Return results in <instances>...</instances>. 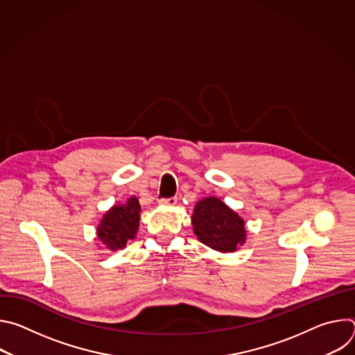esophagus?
Returning a JSON list of instances; mask_svg holds the SVG:
<instances>
[{
    "label": "esophagus",
    "mask_w": 355,
    "mask_h": 355,
    "mask_svg": "<svg viewBox=\"0 0 355 355\" xmlns=\"http://www.w3.org/2000/svg\"><path fill=\"white\" fill-rule=\"evenodd\" d=\"M160 204L162 205H168V207H173L177 204V196H171V198H164V199H160Z\"/></svg>",
    "instance_id": "esophagus-1"
}]
</instances>
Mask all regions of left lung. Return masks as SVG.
Returning a JSON list of instances; mask_svg holds the SVG:
<instances>
[{
	"mask_svg": "<svg viewBox=\"0 0 355 355\" xmlns=\"http://www.w3.org/2000/svg\"><path fill=\"white\" fill-rule=\"evenodd\" d=\"M193 232L208 247L230 252L245 240L244 220L218 198L199 200L192 215Z\"/></svg>",
	"mask_w": 355,
	"mask_h": 355,
	"instance_id": "obj_1",
	"label": "left lung"
}]
</instances>
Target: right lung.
<instances>
[{"mask_svg": "<svg viewBox=\"0 0 355 355\" xmlns=\"http://www.w3.org/2000/svg\"><path fill=\"white\" fill-rule=\"evenodd\" d=\"M140 205L137 198H130L125 205L114 207L98 226V239L111 250L122 248L136 236L139 229Z\"/></svg>", "mask_w": 355, "mask_h": 355, "instance_id": "add662e5", "label": "right lung"}]
</instances>
